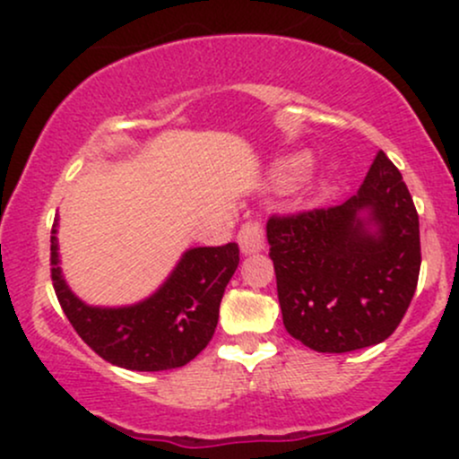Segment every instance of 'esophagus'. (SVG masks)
Returning <instances> with one entry per match:
<instances>
[{"instance_id": "1", "label": "esophagus", "mask_w": 459, "mask_h": 459, "mask_svg": "<svg viewBox=\"0 0 459 459\" xmlns=\"http://www.w3.org/2000/svg\"><path fill=\"white\" fill-rule=\"evenodd\" d=\"M241 255H256V252L265 250V237H263V226L259 222H247L237 233Z\"/></svg>"}]
</instances>
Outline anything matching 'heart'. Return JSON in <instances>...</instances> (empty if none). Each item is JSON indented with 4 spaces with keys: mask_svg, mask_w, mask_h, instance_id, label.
<instances>
[{
    "mask_svg": "<svg viewBox=\"0 0 459 459\" xmlns=\"http://www.w3.org/2000/svg\"><path fill=\"white\" fill-rule=\"evenodd\" d=\"M308 166V157L307 155H291L287 160L278 161L276 168L272 170V181L273 186L278 187H289L296 178H299L304 170Z\"/></svg>",
    "mask_w": 459,
    "mask_h": 459,
    "instance_id": "obj_1",
    "label": "heart"
}]
</instances>
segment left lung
I'll list each match as a JSON object with an SVG mask.
<instances>
[{
  "instance_id": "8db88e82",
  "label": "left lung",
  "mask_w": 459,
  "mask_h": 459,
  "mask_svg": "<svg viewBox=\"0 0 459 459\" xmlns=\"http://www.w3.org/2000/svg\"><path fill=\"white\" fill-rule=\"evenodd\" d=\"M265 230L293 339L345 354L382 343L402 324L419 282V213L386 152L345 203L273 215Z\"/></svg>"
}]
</instances>
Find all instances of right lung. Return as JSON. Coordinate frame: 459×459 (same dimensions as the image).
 <instances>
[{"instance_id": "add662e5", "label": "right lung", "mask_w": 459, "mask_h": 459, "mask_svg": "<svg viewBox=\"0 0 459 459\" xmlns=\"http://www.w3.org/2000/svg\"><path fill=\"white\" fill-rule=\"evenodd\" d=\"M57 218L51 229V281L71 325L103 360L131 371H166L194 360L212 341L239 247H189L155 293L127 307H91L60 267Z\"/></svg>"}]
</instances>
